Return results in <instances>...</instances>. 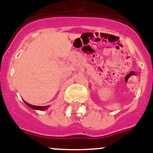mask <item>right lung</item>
I'll return each instance as SVG.
<instances>
[{
    "label": "right lung",
    "instance_id": "add662e5",
    "mask_svg": "<svg viewBox=\"0 0 153 153\" xmlns=\"http://www.w3.org/2000/svg\"><path fill=\"white\" fill-rule=\"evenodd\" d=\"M25 104H27L28 107H30V108H32V109H35V110L45 111L49 108V105H47V106H36V105H32V104H28V103L25 102Z\"/></svg>",
    "mask_w": 153,
    "mask_h": 153
}]
</instances>
